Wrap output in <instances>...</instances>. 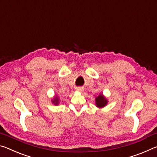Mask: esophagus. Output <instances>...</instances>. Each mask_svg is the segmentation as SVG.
<instances>
[{
  "label": "esophagus",
  "mask_w": 157,
  "mask_h": 157,
  "mask_svg": "<svg viewBox=\"0 0 157 157\" xmlns=\"http://www.w3.org/2000/svg\"><path fill=\"white\" fill-rule=\"evenodd\" d=\"M83 88H81V87H78V88H76V90L77 91H82V90H83Z\"/></svg>",
  "instance_id": "1"
}]
</instances>
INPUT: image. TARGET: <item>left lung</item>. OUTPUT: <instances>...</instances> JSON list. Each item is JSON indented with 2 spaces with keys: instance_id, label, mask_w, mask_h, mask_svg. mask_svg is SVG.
Returning a JSON list of instances; mask_svg holds the SVG:
<instances>
[{
  "instance_id": "left-lung-1",
  "label": "left lung",
  "mask_w": 157,
  "mask_h": 157,
  "mask_svg": "<svg viewBox=\"0 0 157 157\" xmlns=\"http://www.w3.org/2000/svg\"><path fill=\"white\" fill-rule=\"evenodd\" d=\"M109 103V101L102 93H100L98 96L95 98V104L96 106L99 109H102L106 106Z\"/></svg>"
}]
</instances>
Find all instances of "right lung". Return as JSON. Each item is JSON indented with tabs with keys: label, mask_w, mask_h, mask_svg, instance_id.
Instances as JSON below:
<instances>
[{
	"label": "right lung",
	"mask_w": 157,
	"mask_h": 157,
	"mask_svg": "<svg viewBox=\"0 0 157 157\" xmlns=\"http://www.w3.org/2000/svg\"><path fill=\"white\" fill-rule=\"evenodd\" d=\"M51 103H52L54 105H57L59 104V103H60V99H59V97H58L57 95H55L53 97V98L51 99Z\"/></svg>",
	"instance_id": "obj_1"
}]
</instances>
